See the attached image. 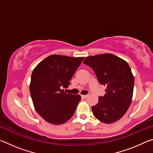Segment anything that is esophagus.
<instances>
[{
    "mask_svg": "<svg viewBox=\"0 0 153 153\" xmlns=\"http://www.w3.org/2000/svg\"><path fill=\"white\" fill-rule=\"evenodd\" d=\"M88 97V95L86 94V95H82V97L83 98H86Z\"/></svg>",
    "mask_w": 153,
    "mask_h": 153,
    "instance_id": "1",
    "label": "esophagus"
}]
</instances>
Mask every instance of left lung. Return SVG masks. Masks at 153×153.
<instances>
[{"label": "left lung", "instance_id": "8db88e82", "mask_svg": "<svg viewBox=\"0 0 153 153\" xmlns=\"http://www.w3.org/2000/svg\"><path fill=\"white\" fill-rule=\"evenodd\" d=\"M83 62L92 68L100 84L107 86L106 94L92 107L93 115L105 123L120 120L132 100L134 77L129 65L110 53L87 56Z\"/></svg>", "mask_w": 153, "mask_h": 153}]
</instances>
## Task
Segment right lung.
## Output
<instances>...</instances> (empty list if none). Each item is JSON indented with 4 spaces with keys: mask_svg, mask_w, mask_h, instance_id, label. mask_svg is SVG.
<instances>
[{
    "mask_svg": "<svg viewBox=\"0 0 153 153\" xmlns=\"http://www.w3.org/2000/svg\"><path fill=\"white\" fill-rule=\"evenodd\" d=\"M84 57L52 55L38 64L31 76L30 92L36 111L47 122L60 125L74 114L81 96L66 88Z\"/></svg>",
    "mask_w": 153,
    "mask_h": 153,
    "instance_id": "right-lung-1",
    "label": "right lung"
}]
</instances>
